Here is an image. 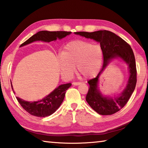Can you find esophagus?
I'll list each match as a JSON object with an SVG mask.
<instances>
[{
  "label": "esophagus",
  "mask_w": 148,
  "mask_h": 148,
  "mask_svg": "<svg viewBox=\"0 0 148 148\" xmlns=\"http://www.w3.org/2000/svg\"><path fill=\"white\" fill-rule=\"evenodd\" d=\"M82 83L81 82H74L73 83H72V84L74 85V86H78V85H80Z\"/></svg>",
  "instance_id": "esophagus-1"
}]
</instances>
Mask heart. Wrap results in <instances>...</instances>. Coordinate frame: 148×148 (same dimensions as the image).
Returning a JSON list of instances; mask_svg holds the SVG:
<instances>
[{"instance_id":"heart-1","label":"heart","mask_w":148,"mask_h":148,"mask_svg":"<svg viewBox=\"0 0 148 148\" xmlns=\"http://www.w3.org/2000/svg\"><path fill=\"white\" fill-rule=\"evenodd\" d=\"M102 51L99 45L86 41H74L65 46L59 56V66L61 74L71 77L75 71L86 78L96 76L101 69Z\"/></svg>"}]
</instances>
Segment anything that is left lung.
<instances>
[{
    "label": "left lung",
    "mask_w": 148,
    "mask_h": 148,
    "mask_svg": "<svg viewBox=\"0 0 148 148\" xmlns=\"http://www.w3.org/2000/svg\"><path fill=\"white\" fill-rule=\"evenodd\" d=\"M75 34L99 42L103 54L102 69L96 77L88 82L89 87L86 95V101L95 112L101 115L107 116L116 113L126 105L136 84V61L131 46L114 32L106 30L92 32H76ZM117 57L123 60L128 64L130 74L128 82L119 96L114 98L104 97L100 93L97 86L99 76L110 61Z\"/></svg>",
    "instance_id": "1"
}]
</instances>
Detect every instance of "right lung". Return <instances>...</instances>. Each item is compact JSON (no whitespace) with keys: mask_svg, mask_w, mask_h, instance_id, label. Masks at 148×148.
I'll return each mask as SVG.
<instances>
[{"mask_svg":"<svg viewBox=\"0 0 148 148\" xmlns=\"http://www.w3.org/2000/svg\"><path fill=\"white\" fill-rule=\"evenodd\" d=\"M71 34V32L67 31H42L34 34L31 38L22 44L20 47L31 43L32 42L41 40L46 42H50L56 40L57 38L61 39L67 35ZM72 84H62L55 89L51 93L47 95L43 99L38 101L28 102L16 97L17 101L23 108L32 116L44 117L49 116L53 114L61 106L63 101L65 92ZM13 89V88H12ZM14 91V90H13Z\"/></svg>","mask_w":148,"mask_h":148,"instance_id":"1","label":"right lung"}]
</instances>
